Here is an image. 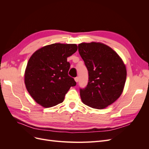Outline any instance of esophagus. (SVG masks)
Wrapping results in <instances>:
<instances>
[{"instance_id": "obj_1", "label": "esophagus", "mask_w": 149, "mask_h": 149, "mask_svg": "<svg viewBox=\"0 0 149 149\" xmlns=\"http://www.w3.org/2000/svg\"><path fill=\"white\" fill-rule=\"evenodd\" d=\"M74 80H75V81H76V83H78V81H79V78H78V77H76V78H74Z\"/></svg>"}]
</instances>
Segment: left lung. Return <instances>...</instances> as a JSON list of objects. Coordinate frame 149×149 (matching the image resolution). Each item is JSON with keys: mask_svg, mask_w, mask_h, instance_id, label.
I'll return each instance as SVG.
<instances>
[{"mask_svg": "<svg viewBox=\"0 0 149 149\" xmlns=\"http://www.w3.org/2000/svg\"><path fill=\"white\" fill-rule=\"evenodd\" d=\"M78 51L89 76L86 87L80 88L81 100L94 109H104L123 93L127 76L125 66L117 53L103 43H80Z\"/></svg>", "mask_w": 149, "mask_h": 149, "instance_id": "left-lung-1", "label": "left lung"}]
</instances>
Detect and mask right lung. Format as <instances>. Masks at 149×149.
I'll return each mask as SVG.
<instances>
[{"label": "right lung", "instance_id": "1", "mask_svg": "<svg viewBox=\"0 0 149 149\" xmlns=\"http://www.w3.org/2000/svg\"><path fill=\"white\" fill-rule=\"evenodd\" d=\"M76 44L53 43L36 51L25 72L26 89L33 100L44 107L62 102L65 94L76 83L68 74L67 58L77 51Z\"/></svg>", "mask_w": 149, "mask_h": 149}]
</instances>
